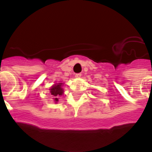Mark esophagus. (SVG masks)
Masks as SVG:
<instances>
[{
	"instance_id": "esophagus-1",
	"label": "esophagus",
	"mask_w": 152,
	"mask_h": 152,
	"mask_svg": "<svg viewBox=\"0 0 152 152\" xmlns=\"http://www.w3.org/2000/svg\"><path fill=\"white\" fill-rule=\"evenodd\" d=\"M80 76H81V74H76L75 77H76V78H79V77H80Z\"/></svg>"
}]
</instances>
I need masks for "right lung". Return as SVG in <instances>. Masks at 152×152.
Masks as SVG:
<instances>
[{
  "instance_id": "add662e5",
  "label": "right lung",
  "mask_w": 152,
  "mask_h": 152,
  "mask_svg": "<svg viewBox=\"0 0 152 152\" xmlns=\"http://www.w3.org/2000/svg\"><path fill=\"white\" fill-rule=\"evenodd\" d=\"M62 86L63 83H56V84H53L49 89L51 94L53 96V99H54L56 103H57V102L58 101V96H61L64 94Z\"/></svg>"
}]
</instances>
